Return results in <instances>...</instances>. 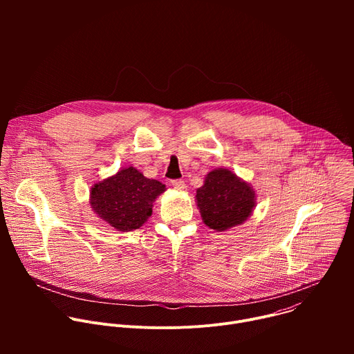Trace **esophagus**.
I'll list each match as a JSON object with an SVG mask.
<instances>
[{
    "label": "esophagus",
    "instance_id": "34e87169",
    "mask_svg": "<svg viewBox=\"0 0 354 354\" xmlns=\"http://www.w3.org/2000/svg\"><path fill=\"white\" fill-rule=\"evenodd\" d=\"M171 183H172L174 189H176V190H185L186 189V185H185V182L182 179H175Z\"/></svg>",
    "mask_w": 354,
    "mask_h": 354
}]
</instances>
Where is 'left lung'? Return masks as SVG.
I'll return each instance as SVG.
<instances>
[{
	"instance_id": "obj_1",
	"label": "left lung",
	"mask_w": 354,
	"mask_h": 354,
	"mask_svg": "<svg viewBox=\"0 0 354 354\" xmlns=\"http://www.w3.org/2000/svg\"><path fill=\"white\" fill-rule=\"evenodd\" d=\"M196 203L203 223L216 231H227L243 224L254 213V187L225 168L210 171L203 186L196 190Z\"/></svg>"
}]
</instances>
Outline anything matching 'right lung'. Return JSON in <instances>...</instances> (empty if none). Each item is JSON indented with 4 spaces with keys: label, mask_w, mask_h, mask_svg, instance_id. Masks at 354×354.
Here are the masks:
<instances>
[{
    "label": "right lung",
    "mask_w": 354,
    "mask_h": 354,
    "mask_svg": "<svg viewBox=\"0 0 354 354\" xmlns=\"http://www.w3.org/2000/svg\"><path fill=\"white\" fill-rule=\"evenodd\" d=\"M167 190L165 185L145 178L134 167L93 183L89 205L95 214L118 231L140 228L153 214L156 198Z\"/></svg>",
    "instance_id": "add662e5"
}]
</instances>
